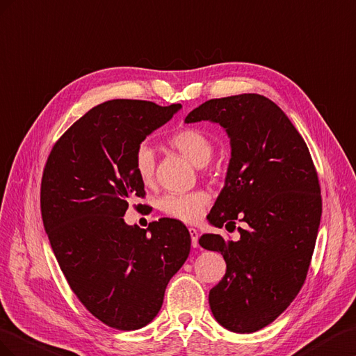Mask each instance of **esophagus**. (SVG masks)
Masks as SVG:
<instances>
[{"mask_svg": "<svg viewBox=\"0 0 356 356\" xmlns=\"http://www.w3.org/2000/svg\"><path fill=\"white\" fill-rule=\"evenodd\" d=\"M189 234H191V243L192 246L197 248L198 246V231L195 228H189Z\"/></svg>", "mask_w": 356, "mask_h": 356, "instance_id": "1", "label": "esophagus"}]
</instances>
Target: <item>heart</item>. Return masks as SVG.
Wrapping results in <instances>:
<instances>
[{
  "mask_svg": "<svg viewBox=\"0 0 356 356\" xmlns=\"http://www.w3.org/2000/svg\"><path fill=\"white\" fill-rule=\"evenodd\" d=\"M167 145L172 150L179 152L181 156L189 159L197 167H204L209 164L213 154H215V143L213 138L197 127H184L167 138ZM133 167L141 184L150 185L155 179L156 159L147 145H140L133 156ZM210 197L204 191H192L186 194H167L158 201L159 210L168 218L179 219L181 222L198 220L206 207L209 206Z\"/></svg>",
  "mask_w": 356,
  "mask_h": 356,
  "instance_id": "b5f03b06",
  "label": "heart"
}]
</instances>
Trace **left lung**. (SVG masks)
Wrapping results in <instances>:
<instances>
[{"mask_svg": "<svg viewBox=\"0 0 356 356\" xmlns=\"http://www.w3.org/2000/svg\"><path fill=\"white\" fill-rule=\"evenodd\" d=\"M200 120L225 128L232 149L207 219L219 228L243 223L237 241L200 238L227 262L225 276L210 289V309L229 331L255 332L288 309L307 277L322 215L318 171L297 128L266 97L209 99L185 119Z\"/></svg>", "mask_w": 356, "mask_h": 356, "instance_id": "obj_1", "label": "left lung"}]
</instances>
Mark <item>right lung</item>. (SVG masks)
Wrapping results in <instances>:
<instances>
[{
	"instance_id": "1",
	"label": "right lung",
	"mask_w": 356,
	"mask_h": 356,
	"mask_svg": "<svg viewBox=\"0 0 356 356\" xmlns=\"http://www.w3.org/2000/svg\"><path fill=\"white\" fill-rule=\"evenodd\" d=\"M180 107L106 101L59 137L43 170L40 206L59 267L79 301L120 331L156 316L191 250L189 231L177 219L162 218L146 229L124 220L131 201L146 197L134 152Z\"/></svg>"
}]
</instances>
